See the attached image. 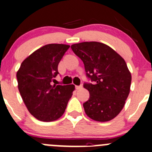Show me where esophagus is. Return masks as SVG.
<instances>
[{"instance_id": "34e87169", "label": "esophagus", "mask_w": 152, "mask_h": 152, "mask_svg": "<svg viewBox=\"0 0 152 152\" xmlns=\"http://www.w3.org/2000/svg\"><path fill=\"white\" fill-rule=\"evenodd\" d=\"M75 88H76V90H80V89L82 88V85L75 86Z\"/></svg>"}]
</instances>
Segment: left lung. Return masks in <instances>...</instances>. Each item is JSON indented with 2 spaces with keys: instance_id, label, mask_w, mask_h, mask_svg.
<instances>
[{
  "instance_id": "8db88e82",
  "label": "left lung",
  "mask_w": 152,
  "mask_h": 152,
  "mask_svg": "<svg viewBox=\"0 0 152 152\" xmlns=\"http://www.w3.org/2000/svg\"><path fill=\"white\" fill-rule=\"evenodd\" d=\"M83 61L87 77L92 83H83L90 98L83 104L87 116L105 122L121 112L130 93L131 74L124 59L102 43L91 41L71 46Z\"/></svg>"
}]
</instances>
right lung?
<instances>
[{"label": "right lung", "instance_id": "1", "mask_svg": "<svg viewBox=\"0 0 152 152\" xmlns=\"http://www.w3.org/2000/svg\"><path fill=\"white\" fill-rule=\"evenodd\" d=\"M69 45L50 44L34 51L22 62L16 73L18 88L25 105L41 121H53L64 114L75 85L52 84L58 65Z\"/></svg>", "mask_w": 152, "mask_h": 152}]
</instances>
